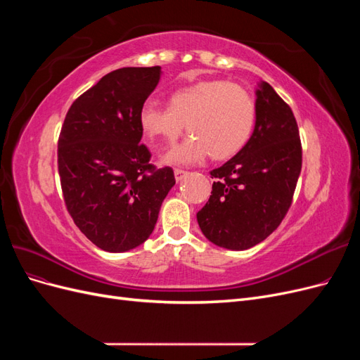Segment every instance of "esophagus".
I'll list each match as a JSON object with an SVG mask.
<instances>
[{"instance_id": "esophagus-1", "label": "esophagus", "mask_w": 360, "mask_h": 360, "mask_svg": "<svg viewBox=\"0 0 360 360\" xmlns=\"http://www.w3.org/2000/svg\"><path fill=\"white\" fill-rule=\"evenodd\" d=\"M186 176H188V172L183 171V169H176V171H174V177H176L177 181H181Z\"/></svg>"}]
</instances>
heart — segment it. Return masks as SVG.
I'll return each mask as SVG.
<instances>
[{
	"label": "heart",
	"instance_id": "b5f03b06",
	"mask_svg": "<svg viewBox=\"0 0 360 360\" xmlns=\"http://www.w3.org/2000/svg\"><path fill=\"white\" fill-rule=\"evenodd\" d=\"M255 103L243 86L224 79L202 81L169 96L168 110L153 103L141 108L139 124L158 147L172 144L186 126L191 136L171 148L163 162L189 165L207 156H236L252 135Z\"/></svg>",
	"mask_w": 360,
	"mask_h": 360
}]
</instances>
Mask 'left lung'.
<instances>
[{
  "label": "left lung",
  "instance_id": "left-lung-1",
  "mask_svg": "<svg viewBox=\"0 0 360 360\" xmlns=\"http://www.w3.org/2000/svg\"><path fill=\"white\" fill-rule=\"evenodd\" d=\"M255 127L238 153L213 169L212 195L197 213L216 246L245 250L263 242L287 214L302 169L299 127L271 85L255 90Z\"/></svg>",
  "mask_w": 360,
  "mask_h": 360
}]
</instances>
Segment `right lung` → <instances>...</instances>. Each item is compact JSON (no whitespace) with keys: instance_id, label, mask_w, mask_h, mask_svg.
Masks as SVG:
<instances>
[{"instance_id":"add662e5","label":"right lung","mask_w":360,"mask_h":360,"mask_svg":"<svg viewBox=\"0 0 360 360\" xmlns=\"http://www.w3.org/2000/svg\"><path fill=\"white\" fill-rule=\"evenodd\" d=\"M162 70L123 68L76 99L58 138L64 202L82 234L106 252H126L153 233L160 205L176 184L156 169L144 144L139 112Z\"/></svg>"}]
</instances>
